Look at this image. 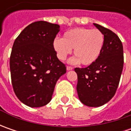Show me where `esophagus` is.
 I'll list each match as a JSON object with an SVG mask.
<instances>
[{"instance_id":"obj_1","label":"esophagus","mask_w":131,"mask_h":131,"mask_svg":"<svg viewBox=\"0 0 131 131\" xmlns=\"http://www.w3.org/2000/svg\"><path fill=\"white\" fill-rule=\"evenodd\" d=\"M66 68H67V70H68V71H71V70H72V69H73V67L68 66L66 67Z\"/></svg>"}]
</instances>
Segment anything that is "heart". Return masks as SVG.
I'll list each match as a JSON object with an SVG mask.
<instances>
[{
	"mask_svg": "<svg viewBox=\"0 0 131 131\" xmlns=\"http://www.w3.org/2000/svg\"><path fill=\"white\" fill-rule=\"evenodd\" d=\"M104 43L103 33L98 29L77 28L63 34V38H55L53 47L59 59L65 60L73 49L75 58L72 63L80 61L84 66H90L99 58Z\"/></svg>",
	"mask_w": 131,
	"mask_h": 131,
	"instance_id": "1",
	"label": "heart"
}]
</instances>
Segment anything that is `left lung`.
Segmentation results:
<instances>
[{
	"label": "left lung",
	"instance_id": "8db88e82",
	"mask_svg": "<svg viewBox=\"0 0 131 131\" xmlns=\"http://www.w3.org/2000/svg\"><path fill=\"white\" fill-rule=\"evenodd\" d=\"M93 24L104 36L102 52L95 63L74 71L78 77L77 90L80 101L88 106L98 107L109 101L117 91L123 68V47L117 34Z\"/></svg>",
	"mask_w": 131,
	"mask_h": 131
}]
</instances>
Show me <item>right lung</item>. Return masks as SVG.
<instances>
[{
    "mask_svg": "<svg viewBox=\"0 0 131 131\" xmlns=\"http://www.w3.org/2000/svg\"><path fill=\"white\" fill-rule=\"evenodd\" d=\"M60 25L31 23L15 39L10 56L12 84L19 100L30 107H41L52 99L56 82L66 73L53 41Z\"/></svg>",
    "mask_w": 131,
    "mask_h": 131,
    "instance_id": "add662e5",
    "label": "right lung"
}]
</instances>
